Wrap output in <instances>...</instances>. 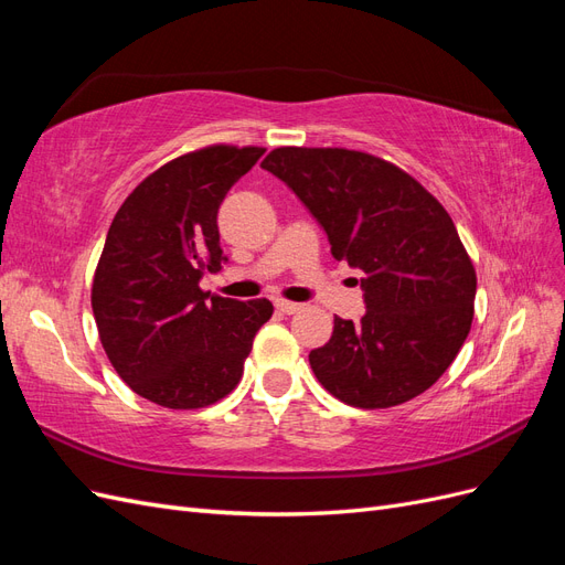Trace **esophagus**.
<instances>
[{"mask_svg":"<svg viewBox=\"0 0 565 565\" xmlns=\"http://www.w3.org/2000/svg\"><path fill=\"white\" fill-rule=\"evenodd\" d=\"M276 309H278L280 313H285V316H292V313L301 311V309H303V306H301V303H297V301H287V299H278V301H276Z\"/></svg>","mask_w":565,"mask_h":565,"instance_id":"esophagus-1","label":"esophagus"}]
</instances>
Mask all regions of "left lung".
Wrapping results in <instances>:
<instances>
[{
	"label": "left lung",
	"mask_w": 565,
	"mask_h": 565,
	"mask_svg": "<svg viewBox=\"0 0 565 565\" xmlns=\"http://www.w3.org/2000/svg\"><path fill=\"white\" fill-rule=\"evenodd\" d=\"M328 233L332 256L361 270L365 313L334 318L309 353L318 382L347 405L413 401L471 330L476 270L443 204L403 169L347 148H276L262 162Z\"/></svg>",
	"instance_id": "1"
}]
</instances>
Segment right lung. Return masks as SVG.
Here are the masks:
<instances>
[{
    "instance_id": "right-lung-1",
    "label": "right lung",
    "mask_w": 565,
    "mask_h": 565,
    "mask_svg": "<svg viewBox=\"0 0 565 565\" xmlns=\"http://www.w3.org/2000/svg\"><path fill=\"white\" fill-rule=\"evenodd\" d=\"M264 148L210 146L162 164L117 210L92 309L108 361L134 393L172 409L207 407L237 386L268 299L202 292L226 262L216 214Z\"/></svg>"
}]
</instances>
